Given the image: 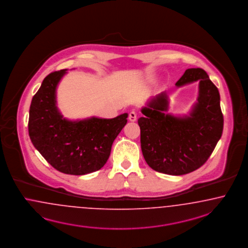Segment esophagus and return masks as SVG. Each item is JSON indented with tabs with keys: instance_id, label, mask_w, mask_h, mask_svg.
I'll return each mask as SVG.
<instances>
[{
	"instance_id": "1",
	"label": "esophagus",
	"mask_w": 248,
	"mask_h": 248,
	"mask_svg": "<svg viewBox=\"0 0 248 248\" xmlns=\"http://www.w3.org/2000/svg\"><path fill=\"white\" fill-rule=\"evenodd\" d=\"M137 118H138V112H137L136 110H132V111H130L128 119L130 120L131 122H135V121H137Z\"/></svg>"
}]
</instances>
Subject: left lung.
I'll return each instance as SVG.
<instances>
[{
    "mask_svg": "<svg viewBox=\"0 0 248 248\" xmlns=\"http://www.w3.org/2000/svg\"><path fill=\"white\" fill-rule=\"evenodd\" d=\"M199 81L198 104L191 116L165 114L167 99L161 94L144 108L139 119L141 149L146 162L156 171L183 175L200 168L210 157L223 130V115L217 87L201 68L187 69L176 82L181 87Z\"/></svg>",
    "mask_w": 248,
    "mask_h": 248,
    "instance_id": "obj_1",
    "label": "left lung"
}]
</instances>
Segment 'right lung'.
Returning a JSON list of instances; mask_svg holds the SVG:
<instances>
[{"instance_id":"obj_1","label":"right lung","mask_w":248,"mask_h":248,"mask_svg":"<svg viewBox=\"0 0 248 248\" xmlns=\"http://www.w3.org/2000/svg\"><path fill=\"white\" fill-rule=\"evenodd\" d=\"M65 70L50 73L34 95L30 109L32 144L50 165L62 173L83 175L102 168L111 145L127 123V113L113 119H62L55 100L56 86Z\"/></svg>"}]
</instances>
